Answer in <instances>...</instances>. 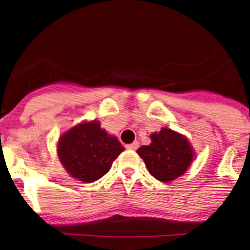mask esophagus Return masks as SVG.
<instances>
[{"instance_id":"obj_1","label":"esophagus","mask_w":250,"mask_h":250,"mask_svg":"<svg viewBox=\"0 0 250 250\" xmlns=\"http://www.w3.org/2000/svg\"><path fill=\"white\" fill-rule=\"evenodd\" d=\"M126 147H127V149H130V150H136L139 147V143H138V141H134L132 144L127 145Z\"/></svg>"}]
</instances>
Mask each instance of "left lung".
Listing matches in <instances>:
<instances>
[{
  "label": "left lung",
  "mask_w": 250,
  "mask_h": 250,
  "mask_svg": "<svg viewBox=\"0 0 250 250\" xmlns=\"http://www.w3.org/2000/svg\"><path fill=\"white\" fill-rule=\"evenodd\" d=\"M136 152L150 174L163 183L183 175L193 159V150L187 139L170 129L152 134L151 144L139 147Z\"/></svg>",
  "instance_id": "1"
}]
</instances>
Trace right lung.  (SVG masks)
<instances>
[{"label":"right lung","mask_w":250,"mask_h":250,"mask_svg":"<svg viewBox=\"0 0 250 250\" xmlns=\"http://www.w3.org/2000/svg\"><path fill=\"white\" fill-rule=\"evenodd\" d=\"M124 150L120 141L107 135L98 121L72 127L60 139L57 146L59 158L65 169L74 178L85 183L103 178Z\"/></svg>","instance_id":"right-lung-1"}]
</instances>
